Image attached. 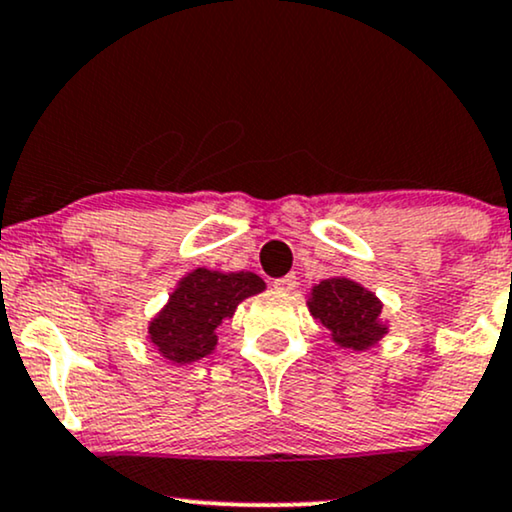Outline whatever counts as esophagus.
<instances>
[{"instance_id":"esophagus-1","label":"esophagus","mask_w":512,"mask_h":512,"mask_svg":"<svg viewBox=\"0 0 512 512\" xmlns=\"http://www.w3.org/2000/svg\"><path fill=\"white\" fill-rule=\"evenodd\" d=\"M272 286L281 293H291L295 291V286H298V281H295L293 274H288V276H281V279H274Z\"/></svg>"}]
</instances>
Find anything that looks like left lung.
<instances>
[{"instance_id": "obj_1", "label": "left lung", "mask_w": 512, "mask_h": 512, "mask_svg": "<svg viewBox=\"0 0 512 512\" xmlns=\"http://www.w3.org/2000/svg\"><path fill=\"white\" fill-rule=\"evenodd\" d=\"M307 307L341 348L367 350L377 346L389 331L386 322H381V300L346 276H334L312 286Z\"/></svg>"}]
</instances>
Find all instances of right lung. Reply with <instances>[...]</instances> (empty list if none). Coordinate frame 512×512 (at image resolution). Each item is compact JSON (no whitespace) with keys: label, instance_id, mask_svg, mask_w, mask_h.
Returning a JSON list of instances; mask_svg holds the SVG:
<instances>
[{"label":"right lung","instance_id":"obj_1","mask_svg":"<svg viewBox=\"0 0 512 512\" xmlns=\"http://www.w3.org/2000/svg\"><path fill=\"white\" fill-rule=\"evenodd\" d=\"M264 291L252 272H212L197 267L183 276L159 315L147 326V338L164 360L190 365L217 348V329L233 317L250 295Z\"/></svg>","mask_w":512,"mask_h":512}]
</instances>
